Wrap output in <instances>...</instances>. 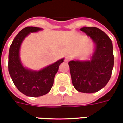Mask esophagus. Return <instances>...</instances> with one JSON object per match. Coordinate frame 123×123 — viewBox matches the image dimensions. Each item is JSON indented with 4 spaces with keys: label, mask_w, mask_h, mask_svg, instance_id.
I'll return each instance as SVG.
<instances>
[{
    "label": "esophagus",
    "mask_w": 123,
    "mask_h": 123,
    "mask_svg": "<svg viewBox=\"0 0 123 123\" xmlns=\"http://www.w3.org/2000/svg\"><path fill=\"white\" fill-rule=\"evenodd\" d=\"M65 62H68L69 61V58H68V57H66V58H65V60H64Z\"/></svg>",
    "instance_id": "34e87169"
}]
</instances>
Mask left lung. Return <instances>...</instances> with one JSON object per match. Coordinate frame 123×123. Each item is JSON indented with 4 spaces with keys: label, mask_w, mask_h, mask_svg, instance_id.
<instances>
[{
    "label": "left lung",
    "mask_w": 123,
    "mask_h": 123,
    "mask_svg": "<svg viewBox=\"0 0 123 123\" xmlns=\"http://www.w3.org/2000/svg\"><path fill=\"white\" fill-rule=\"evenodd\" d=\"M80 30L96 44L90 60L69 62L73 86L79 92L94 93L104 87L110 79L114 64L111 40L97 27H85Z\"/></svg>",
    "instance_id": "obj_1"
}]
</instances>
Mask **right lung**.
Segmentation results:
<instances>
[{"mask_svg": "<svg viewBox=\"0 0 123 123\" xmlns=\"http://www.w3.org/2000/svg\"><path fill=\"white\" fill-rule=\"evenodd\" d=\"M37 27H27L16 36L9 50L8 71L12 81L21 93L27 96L38 97L46 94L52 87L54 79L63 58L40 71L24 68L19 58V49L24 38L30 33L40 31Z\"/></svg>", "mask_w": 123, "mask_h": 123, "instance_id": "right-lung-1", "label": "right lung"}]
</instances>
